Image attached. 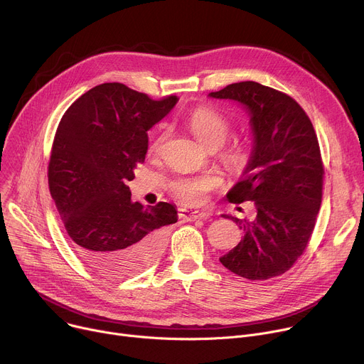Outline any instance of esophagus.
I'll return each mask as SVG.
<instances>
[{"label": "esophagus", "instance_id": "esophagus-1", "mask_svg": "<svg viewBox=\"0 0 364 364\" xmlns=\"http://www.w3.org/2000/svg\"><path fill=\"white\" fill-rule=\"evenodd\" d=\"M212 213L204 212V210H193V209H181L180 218L186 220H196V219H209Z\"/></svg>", "mask_w": 364, "mask_h": 364}]
</instances>
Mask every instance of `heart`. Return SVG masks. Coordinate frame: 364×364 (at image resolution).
<instances>
[{"label":"heart","instance_id":"obj_1","mask_svg":"<svg viewBox=\"0 0 364 364\" xmlns=\"http://www.w3.org/2000/svg\"><path fill=\"white\" fill-rule=\"evenodd\" d=\"M186 122L193 135L207 148L218 149L226 142L230 134L229 119L213 108H197L187 117ZM166 138L167 132H161L154 138L149 145V152L152 155L160 154ZM225 159L235 171L245 170L252 159L250 144L247 141H236L230 148L226 149ZM220 186L222 178L219 174H216L215 171H205L200 174L176 177L170 183V191L181 203L196 205L204 203L207 197H209V193Z\"/></svg>","mask_w":364,"mask_h":364}]
</instances>
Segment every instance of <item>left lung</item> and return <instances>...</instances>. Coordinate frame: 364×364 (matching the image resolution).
<instances>
[{"label":"left lung","instance_id":"1","mask_svg":"<svg viewBox=\"0 0 364 364\" xmlns=\"http://www.w3.org/2000/svg\"><path fill=\"white\" fill-rule=\"evenodd\" d=\"M209 96L242 103L255 139L245 177L228 193L236 204L250 200L255 218L228 216L245 236L220 262L250 281L279 277L304 253L321 205L324 166L317 134L295 99L257 82L232 83Z\"/></svg>","mask_w":364,"mask_h":364}]
</instances>
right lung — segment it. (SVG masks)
<instances>
[{
	"mask_svg": "<svg viewBox=\"0 0 364 364\" xmlns=\"http://www.w3.org/2000/svg\"><path fill=\"white\" fill-rule=\"evenodd\" d=\"M122 83H102L76 99L58 127L48 161V188L83 261L122 279L152 265L177 222L170 203L144 205L127 186L144 163L146 131L176 105Z\"/></svg>",
	"mask_w": 364,
	"mask_h": 364,
	"instance_id": "obj_1",
	"label": "right lung"
}]
</instances>
